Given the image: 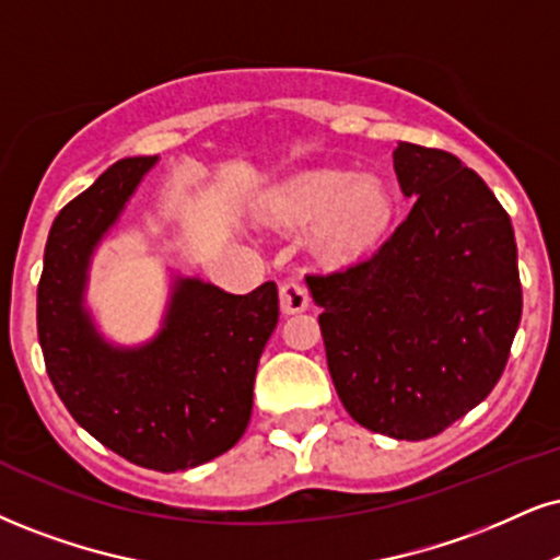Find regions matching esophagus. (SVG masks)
Listing matches in <instances>:
<instances>
[{
    "instance_id": "obj_1",
    "label": "esophagus",
    "mask_w": 560,
    "mask_h": 560,
    "mask_svg": "<svg viewBox=\"0 0 560 560\" xmlns=\"http://www.w3.org/2000/svg\"><path fill=\"white\" fill-rule=\"evenodd\" d=\"M280 308L282 314H301L308 308V291L301 282L288 280L280 285Z\"/></svg>"
}]
</instances>
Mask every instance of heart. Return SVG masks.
I'll return each mask as SVG.
<instances>
[{
  "label": "heart",
  "mask_w": 560,
  "mask_h": 560,
  "mask_svg": "<svg viewBox=\"0 0 560 560\" xmlns=\"http://www.w3.org/2000/svg\"><path fill=\"white\" fill-rule=\"evenodd\" d=\"M257 215L280 228H306L308 246L327 265H348L371 254L397 215L395 191L384 178L316 168L267 189Z\"/></svg>",
  "instance_id": "obj_1"
}]
</instances>
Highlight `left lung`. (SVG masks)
I'll list each match as a JSON object with an SVG mask.
<instances>
[{
	"instance_id": "1",
	"label": "left lung",
	"mask_w": 560,
	"mask_h": 560,
	"mask_svg": "<svg viewBox=\"0 0 560 560\" xmlns=\"http://www.w3.org/2000/svg\"><path fill=\"white\" fill-rule=\"evenodd\" d=\"M410 215L345 272L308 275L345 410L384 436L431 439L491 395L522 319L514 228L457 155L399 142Z\"/></svg>"
}]
</instances>
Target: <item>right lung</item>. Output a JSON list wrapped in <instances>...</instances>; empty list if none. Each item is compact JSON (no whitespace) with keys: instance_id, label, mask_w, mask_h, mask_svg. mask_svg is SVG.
<instances>
[{"instance_id":"obj_1","label":"right lung","mask_w":560,"mask_h":560,"mask_svg":"<svg viewBox=\"0 0 560 560\" xmlns=\"http://www.w3.org/2000/svg\"><path fill=\"white\" fill-rule=\"evenodd\" d=\"M158 163L124 158L54 220L38 282L48 378L90 436L135 465L189 470L244 436L259 355L278 327V285L248 295L176 275L153 340L108 342L85 306L90 261Z\"/></svg>"}]
</instances>
